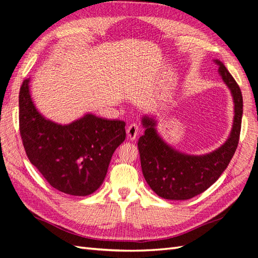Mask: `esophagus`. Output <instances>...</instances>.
<instances>
[{
    "label": "esophagus",
    "instance_id": "34e87169",
    "mask_svg": "<svg viewBox=\"0 0 258 258\" xmlns=\"http://www.w3.org/2000/svg\"><path fill=\"white\" fill-rule=\"evenodd\" d=\"M138 133H140V127H138V125H137V124H135V123L131 124L130 126L127 127V130H126L127 137L130 138L131 141H134V140H136V137H137Z\"/></svg>",
    "mask_w": 258,
    "mask_h": 258
}]
</instances>
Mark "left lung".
Here are the masks:
<instances>
[{
	"instance_id": "left-lung-1",
	"label": "left lung",
	"mask_w": 258,
	"mask_h": 258,
	"mask_svg": "<svg viewBox=\"0 0 258 258\" xmlns=\"http://www.w3.org/2000/svg\"><path fill=\"white\" fill-rule=\"evenodd\" d=\"M219 74L228 86L234 102L231 133L221 147L202 156L181 153L171 147L158 134L156 120L142 118L145 134L138 140L142 171L150 188L164 200L184 201L202 194L219 179L235 153L240 140L243 98L242 92L224 64L215 60Z\"/></svg>"
}]
</instances>
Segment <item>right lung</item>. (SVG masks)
I'll return each mask as SVG.
<instances>
[{"mask_svg": "<svg viewBox=\"0 0 258 258\" xmlns=\"http://www.w3.org/2000/svg\"><path fill=\"white\" fill-rule=\"evenodd\" d=\"M25 79L19 91V131L28 159L52 187L74 196L97 190L114 150L125 140V122L91 113L70 124L45 118L35 107Z\"/></svg>", "mask_w": 258, "mask_h": 258, "instance_id": "1", "label": "right lung"}]
</instances>
